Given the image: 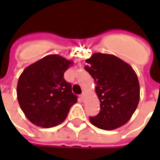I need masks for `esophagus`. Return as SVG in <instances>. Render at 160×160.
I'll list each match as a JSON object with an SVG mask.
<instances>
[{
  "label": "esophagus",
  "instance_id": "34e87169",
  "mask_svg": "<svg viewBox=\"0 0 160 160\" xmlns=\"http://www.w3.org/2000/svg\"><path fill=\"white\" fill-rule=\"evenodd\" d=\"M80 98H81L82 100H84V98H85V93H84V92L80 95Z\"/></svg>",
  "mask_w": 160,
  "mask_h": 160
}]
</instances>
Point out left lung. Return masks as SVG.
Instances as JSON below:
<instances>
[{
	"instance_id": "obj_1",
	"label": "left lung",
	"mask_w": 160,
	"mask_h": 160,
	"mask_svg": "<svg viewBox=\"0 0 160 160\" xmlns=\"http://www.w3.org/2000/svg\"><path fill=\"white\" fill-rule=\"evenodd\" d=\"M85 69L96 83L100 111L90 122L104 130H113L126 124L140 100V85L133 68L114 55L94 53L87 59Z\"/></svg>"
}]
</instances>
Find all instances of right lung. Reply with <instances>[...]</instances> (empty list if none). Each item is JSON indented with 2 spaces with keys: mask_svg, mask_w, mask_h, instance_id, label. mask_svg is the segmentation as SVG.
Listing matches in <instances>:
<instances>
[{
  "mask_svg": "<svg viewBox=\"0 0 160 160\" xmlns=\"http://www.w3.org/2000/svg\"><path fill=\"white\" fill-rule=\"evenodd\" d=\"M73 61L49 55L26 68L18 80L17 98L26 118L38 127L62 123L77 102L64 73Z\"/></svg>",
  "mask_w": 160,
  "mask_h": 160,
  "instance_id": "right-lung-1",
  "label": "right lung"
}]
</instances>
